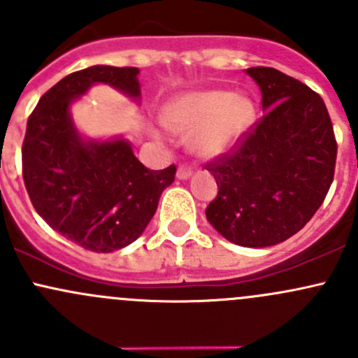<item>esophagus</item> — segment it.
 Masks as SVG:
<instances>
[{
	"instance_id": "esophagus-1",
	"label": "esophagus",
	"mask_w": 358,
	"mask_h": 358,
	"mask_svg": "<svg viewBox=\"0 0 358 358\" xmlns=\"http://www.w3.org/2000/svg\"><path fill=\"white\" fill-rule=\"evenodd\" d=\"M176 176H178L180 180H187L192 176V169L189 168V166H180L178 171H176Z\"/></svg>"
}]
</instances>
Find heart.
I'll use <instances>...</instances> for the list:
<instances>
[{"instance_id":"1","label":"heart","mask_w":358,"mask_h":358,"mask_svg":"<svg viewBox=\"0 0 358 358\" xmlns=\"http://www.w3.org/2000/svg\"><path fill=\"white\" fill-rule=\"evenodd\" d=\"M164 121L175 131H190V149L211 157L232 147L251 128L255 103L246 95L225 90L190 92L166 107Z\"/></svg>"}]
</instances>
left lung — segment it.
Segmentation results:
<instances>
[{
	"label": "left lung",
	"instance_id": "obj_1",
	"mask_svg": "<svg viewBox=\"0 0 358 358\" xmlns=\"http://www.w3.org/2000/svg\"><path fill=\"white\" fill-rule=\"evenodd\" d=\"M246 72L265 114L232 152L206 164L218 185L206 218L230 243L268 248L299 232L320 208L338 145L320 95L277 69Z\"/></svg>",
	"mask_w": 358,
	"mask_h": 358
}]
</instances>
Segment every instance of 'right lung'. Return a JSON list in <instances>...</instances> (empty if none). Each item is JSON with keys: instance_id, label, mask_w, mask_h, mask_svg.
<instances>
[{"instance_id": "add662e5", "label": "right lung", "mask_w": 358, "mask_h": 358, "mask_svg": "<svg viewBox=\"0 0 358 358\" xmlns=\"http://www.w3.org/2000/svg\"><path fill=\"white\" fill-rule=\"evenodd\" d=\"M138 69L93 66L60 79L29 115L22 145L25 189L38 215L78 246L112 252L138 239L176 166L154 171L124 138L88 140L71 117V103L103 83L140 99Z\"/></svg>"}]
</instances>
